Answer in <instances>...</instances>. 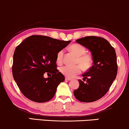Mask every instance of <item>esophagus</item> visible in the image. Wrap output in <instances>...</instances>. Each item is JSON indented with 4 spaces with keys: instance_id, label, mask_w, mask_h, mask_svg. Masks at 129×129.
<instances>
[{
    "instance_id": "34e87169",
    "label": "esophagus",
    "mask_w": 129,
    "mask_h": 129,
    "mask_svg": "<svg viewBox=\"0 0 129 129\" xmlns=\"http://www.w3.org/2000/svg\"><path fill=\"white\" fill-rule=\"evenodd\" d=\"M65 80H67V81H71V80H72V79L70 78H68V77H65Z\"/></svg>"
}]
</instances>
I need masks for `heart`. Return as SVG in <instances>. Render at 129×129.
Listing matches in <instances>:
<instances>
[{"label": "heart", "mask_w": 129, "mask_h": 129, "mask_svg": "<svg viewBox=\"0 0 129 129\" xmlns=\"http://www.w3.org/2000/svg\"><path fill=\"white\" fill-rule=\"evenodd\" d=\"M71 52L77 56V63L79 64L76 66H66L60 68V71L62 74L68 78H73L77 75L81 73L82 68L84 70H87L92 67L93 64V57L90 54L86 53V48L80 44L75 43L69 47ZM64 51L60 50L57 54V61L61 63L63 60Z\"/></svg>", "instance_id": "heart-1"}]
</instances>
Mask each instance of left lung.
Masks as SVG:
<instances>
[{
  "label": "left lung",
  "instance_id": "1",
  "mask_svg": "<svg viewBox=\"0 0 129 129\" xmlns=\"http://www.w3.org/2000/svg\"><path fill=\"white\" fill-rule=\"evenodd\" d=\"M76 42L90 50L93 64L82 75L86 82L78 80L80 86L74 91V96L81 102H93L106 94L115 79L118 72L115 50L107 40L97 36H86Z\"/></svg>",
  "mask_w": 129,
  "mask_h": 129
}]
</instances>
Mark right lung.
<instances>
[{
	"instance_id": "obj_1",
	"label": "right lung",
	"mask_w": 129,
	"mask_h": 129,
	"mask_svg": "<svg viewBox=\"0 0 129 129\" xmlns=\"http://www.w3.org/2000/svg\"><path fill=\"white\" fill-rule=\"evenodd\" d=\"M71 43L48 36L33 35L16 47L13 55L12 72L21 92L37 103L49 101L64 77L57 68V54ZM45 72L51 73L48 79Z\"/></svg>"
}]
</instances>
